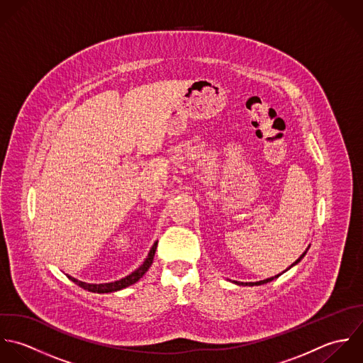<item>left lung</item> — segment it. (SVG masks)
Masks as SVG:
<instances>
[{
	"label": "left lung",
	"mask_w": 363,
	"mask_h": 363,
	"mask_svg": "<svg viewBox=\"0 0 363 363\" xmlns=\"http://www.w3.org/2000/svg\"><path fill=\"white\" fill-rule=\"evenodd\" d=\"M308 248H310V247H307V248H306V251H304V252H303V254H301V255H300V257H298V258H297V259L290 265L288 269H290L291 267H294L296 264H298V262L303 259V257L306 255V252L308 251ZM288 269H286V271H288ZM284 272H285V271H284ZM284 272H282V274H284ZM282 274H279V275H282ZM279 275H275V277H272V278H268V279H264V281H259V282H237V281H234V284H235V285H242V286H258V285H264V284L272 282V281H274V279H277Z\"/></svg>",
	"instance_id": "left-lung-1"
}]
</instances>
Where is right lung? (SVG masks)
I'll return each mask as SVG.
<instances>
[{
	"label": "right lung",
	"mask_w": 363,
	"mask_h": 363,
	"mask_svg": "<svg viewBox=\"0 0 363 363\" xmlns=\"http://www.w3.org/2000/svg\"><path fill=\"white\" fill-rule=\"evenodd\" d=\"M157 242L155 241L152 244V247L150 248V252L147 255V258L145 259V262L136 269L133 271L130 275L119 279V281H115V282H108V284H86V282H81L78 279H75L73 277L67 275V278L70 281H73L75 285H78L79 288L82 289L88 290V291H92V293H112V291H118V290L125 289L133 284H136L140 278H143L145 272L148 271V268L151 267L152 264V259H154V254H155V250H157Z\"/></svg>",
	"instance_id": "obj_1"
}]
</instances>
